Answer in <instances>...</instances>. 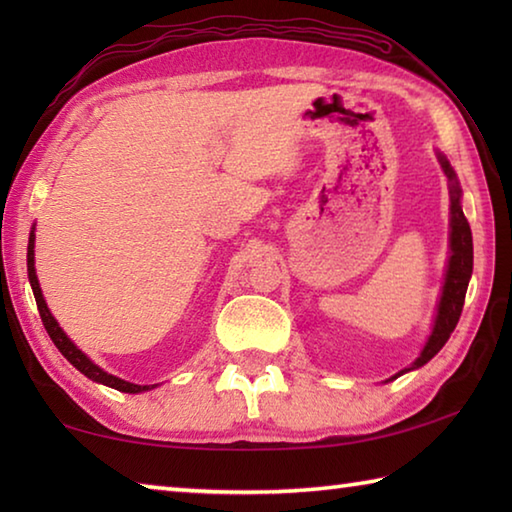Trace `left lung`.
<instances>
[{
	"instance_id": "1",
	"label": "left lung",
	"mask_w": 512,
	"mask_h": 512,
	"mask_svg": "<svg viewBox=\"0 0 512 512\" xmlns=\"http://www.w3.org/2000/svg\"><path fill=\"white\" fill-rule=\"evenodd\" d=\"M440 167H443L447 183H449V257H447V268H445V282H443V291H440V300L436 307V318H433L431 325V334L424 348L420 350L418 359H415L409 368H404L393 375V381L404 372L418 370L424 363L431 361L436 354L443 350V345L447 343L449 336H452L454 327L461 318L463 311V302H465V291L467 284H470L472 277V264H474V248H472V230L470 223H467L463 207H461V196L463 189L458 185L456 171L452 169V164L445 158L443 153L436 151Z\"/></svg>"
}]
</instances>
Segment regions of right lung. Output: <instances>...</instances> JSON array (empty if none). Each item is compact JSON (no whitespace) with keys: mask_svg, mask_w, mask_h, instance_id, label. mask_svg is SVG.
<instances>
[{"mask_svg":"<svg viewBox=\"0 0 512 512\" xmlns=\"http://www.w3.org/2000/svg\"><path fill=\"white\" fill-rule=\"evenodd\" d=\"M36 225L31 228V235H29V248H27V271H29V282H31V289H33V296H36V305H38V311H40V318H42V325H45L47 334L51 336V341H54L56 348L60 350V354L72 363V366L83 372L85 377L97 381V384H103V386H110L115 388V391L119 393H144V391H151V388H155L158 384L153 386H140V384H133V381H126L121 377H115L110 375V372H106L103 368H99L97 363H94L88 354H85L83 350L76 348V343L69 339V336L63 332V327L58 325V320L54 318V314H51L49 307H47V300L45 296H42V289H40V282H38V275H36Z\"/></svg>","mask_w":512,"mask_h":512,"instance_id":"obj_1","label":"right lung"}]
</instances>
